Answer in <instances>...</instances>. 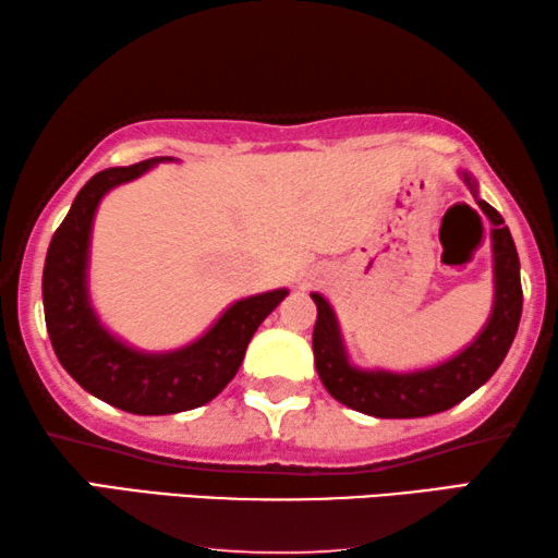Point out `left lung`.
<instances>
[{"mask_svg": "<svg viewBox=\"0 0 558 558\" xmlns=\"http://www.w3.org/2000/svg\"><path fill=\"white\" fill-rule=\"evenodd\" d=\"M476 203L489 218L494 253V305L484 330L462 352L435 367L414 373H387V369H360L350 365L344 352L338 317L323 295L313 293L317 320L313 330L315 367L325 390L350 410L383 420H412L445 412L470 397L489 379L507 357L521 320V278L514 238L504 226L497 208L480 198L476 181L462 171Z\"/></svg>", "mask_w": 558, "mask_h": 558, "instance_id": "8db88e82", "label": "left lung"}]
</instances>
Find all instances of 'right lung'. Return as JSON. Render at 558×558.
Here are the masks:
<instances>
[{"mask_svg": "<svg viewBox=\"0 0 558 558\" xmlns=\"http://www.w3.org/2000/svg\"><path fill=\"white\" fill-rule=\"evenodd\" d=\"M163 161L171 158L106 168L88 179L51 238L41 276L44 320L61 367L86 392L131 414H175L214 400L235 377L258 325L288 295L286 288H278L235 300L208 332L171 352H141L106 330L86 286L96 208L111 189Z\"/></svg>", "mask_w": 558, "mask_h": 558, "instance_id": "add662e5", "label": "right lung"}]
</instances>
